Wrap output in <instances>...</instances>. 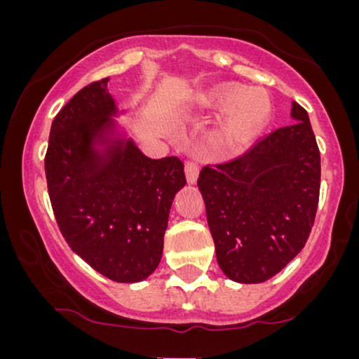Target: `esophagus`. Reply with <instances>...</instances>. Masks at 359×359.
I'll return each instance as SVG.
<instances>
[{
    "mask_svg": "<svg viewBox=\"0 0 359 359\" xmlns=\"http://www.w3.org/2000/svg\"><path fill=\"white\" fill-rule=\"evenodd\" d=\"M185 177H187L189 184H196L197 177H199V165L196 162H185Z\"/></svg>",
    "mask_w": 359,
    "mask_h": 359,
    "instance_id": "obj_1",
    "label": "esophagus"
}]
</instances>
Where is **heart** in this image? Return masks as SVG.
<instances>
[{"label": "heart", "instance_id": "heart-1", "mask_svg": "<svg viewBox=\"0 0 359 359\" xmlns=\"http://www.w3.org/2000/svg\"><path fill=\"white\" fill-rule=\"evenodd\" d=\"M201 109L226 108L216 128V142L224 151L250 143L271 118V101L265 90L221 86L197 96Z\"/></svg>", "mask_w": 359, "mask_h": 359}]
</instances>
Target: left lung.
Here are the masks:
<instances>
[{"mask_svg": "<svg viewBox=\"0 0 359 359\" xmlns=\"http://www.w3.org/2000/svg\"><path fill=\"white\" fill-rule=\"evenodd\" d=\"M290 114V126L199 174L217 263L234 282L262 283L277 275L314 226L320 154L307 111L294 101Z\"/></svg>", "mask_w": 359, "mask_h": 359, "instance_id": "8db88e82", "label": "left lung"}]
</instances>
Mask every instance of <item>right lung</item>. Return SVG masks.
Listing matches in <instances>:
<instances>
[{
    "label": "right lung",
    "instance_id": "right-lung-1",
    "mask_svg": "<svg viewBox=\"0 0 359 359\" xmlns=\"http://www.w3.org/2000/svg\"><path fill=\"white\" fill-rule=\"evenodd\" d=\"M108 77L82 88L52 121L45 175L74 253L113 282H142L163 251L168 212L185 185L177 156L154 160L118 130Z\"/></svg>",
    "mask_w": 359,
    "mask_h": 359
}]
</instances>
